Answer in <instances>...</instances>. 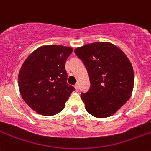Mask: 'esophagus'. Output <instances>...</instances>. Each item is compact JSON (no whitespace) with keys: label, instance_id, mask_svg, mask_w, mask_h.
<instances>
[{"label":"esophagus","instance_id":"34e87169","mask_svg":"<svg viewBox=\"0 0 151 151\" xmlns=\"http://www.w3.org/2000/svg\"><path fill=\"white\" fill-rule=\"evenodd\" d=\"M74 88H75L76 91H79V85H78V84H76L75 85H74Z\"/></svg>","mask_w":151,"mask_h":151}]
</instances>
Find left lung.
<instances>
[{
	"instance_id": "8db88e82",
	"label": "left lung",
	"mask_w": 151,
	"mask_h": 151,
	"mask_svg": "<svg viewBox=\"0 0 151 151\" xmlns=\"http://www.w3.org/2000/svg\"><path fill=\"white\" fill-rule=\"evenodd\" d=\"M89 74L91 88L81 99L88 113L98 118L114 115L130 99L134 77L122 50L107 42H94L74 50Z\"/></svg>"
}]
</instances>
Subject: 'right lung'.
I'll use <instances>...</instances> for the list:
<instances>
[{
    "mask_svg": "<svg viewBox=\"0 0 151 151\" xmlns=\"http://www.w3.org/2000/svg\"><path fill=\"white\" fill-rule=\"evenodd\" d=\"M73 48L44 45L30 53L18 75L22 98L33 110L45 116L59 113L74 88L67 83L66 59Z\"/></svg>",
    "mask_w": 151,
    "mask_h": 151,
    "instance_id": "right-lung-1",
    "label": "right lung"
}]
</instances>
